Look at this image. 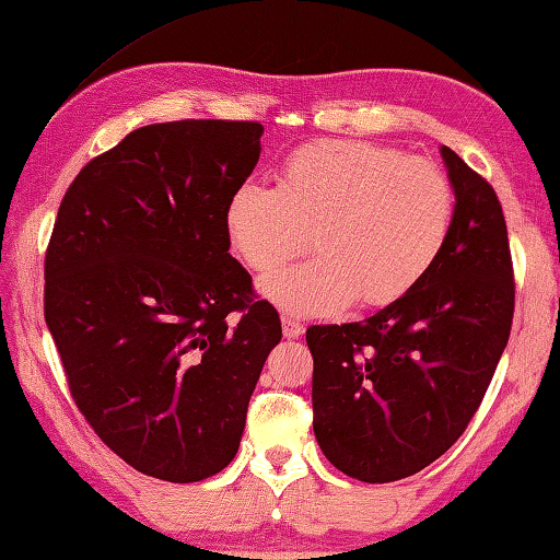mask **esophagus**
<instances>
[{
	"mask_svg": "<svg viewBox=\"0 0 560 560\" xmlns=\"http://www.w3.org/2000/svg\"><path fill=\"white\" fill-rule=\"evenodd\" d=\"M280 322H282V334H284V338H300V336L304 334V324L296 322L294 316L282 314Z\"/></svg>",
	"mask_w": 560,
	"mask_h": 560,
	"instance_id": "esophagus-1",
	"label": "esophagus"
}]
</instances>
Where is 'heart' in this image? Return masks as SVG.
Listing matches in <instances>:
<instances>
[{
	"mask_svg": "<svg viewBox=\"0 0 560 560\" xmlns=\"http://www.w3.org/2000/svg\"><path fill=\"white\" fill-rule=\"evenodd\" d=\"M454 217V186L438 162L396 147L322 140L294 150L278 186L242 184L226 202L230 242L268 276L310 248L318 256L260 282L272 304L326 316L355 300H401L435 266Z\"/></svg>",
	"mask_w": 560,
	"mask_h": 560,
	"instance_id": "b5f03b06",
	"label": "heart"
}]
</instances>
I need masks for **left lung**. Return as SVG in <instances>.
I'll list each match as a JSON object with an SVG mask.
<instances>
[{
    "label": "left lung",
    "mask_w": 560,
    "mask_h": 560,
    "mask_svg": "<svg viewBox=\"0 0 560 560\" xmlns=\"http://www.w3.org/2000/svg\"><path fill=\"white\" fill-rule=\"evenodd\" d=\"M454 217L435 266L401 300L355 324L306 328L314 435L358 481L413 476L464 435L481 406L515 314L503 205L442 147Z\"/></svg>",
    "instance_id": "obj_1"
}]
</instances>
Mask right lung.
<instances>
[{
	"label": "right lung",
	"instance_id": "obj_1",
	"mask_svg": "<svg viewBox=\"0 0 560 560\" xmlns=\"http://www.w3.org/2000/svg\"><path fill=\"white\" fill-rule=\"evenodd\" d=\"M256 120L144 125L79 171L45 248L43 314L91 430L140 474L234 459L280 316L230 254L226 202Z\"/></svg>",
	"mask_w": 560,
	"mask_h": 560
}]
</instances>
